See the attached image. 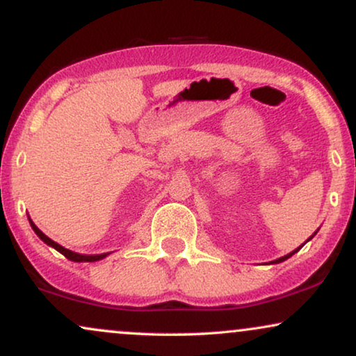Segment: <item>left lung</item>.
Listing matches in <instances>:
<instances>
[{"instance_id":"obj_1","label":"left lung","mask_w":356,"mask_h":356,"mask_svg":"<svg viewBox=\"0 0 356 356\" xmlns=\"http://www.w3.org/2000/svg\"><path fill=\"white\" fill-rule=\"evenodd\" d=\"M317 231H319V229H317ZM317 231H316V233H317ZM316 233H314V234H312V236H311V238H309V239H307V241H311L312 238H314V236H316ZM307 241H306V243H307ZM306 243H305V244H306ZM305 244H301V245H300V248H298V249H295V250H293V252H290V254H286V255H283V257H280V259H277V260H272V262H268V264H280V262H283V260L290 259V257H291V255H293V254H296V252H298V250H300V249H301V248H302V245H305Z\"/></svg>"}]
</instances>
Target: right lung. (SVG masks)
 I'll return each mask as SVG.
<instances>
[{"label":"right lung","instance_id":"1","mask_svg":"<svg viewBox=\"0 0 356 356\" xmlns=\"http://www.w3.org/2000/svg\"><path fill=\"white\" fill-rule=\"evenodd\" d=\"M29 222H31V226H32V229H34V233L39 236V238L44 241V243L47 244V245H50V248H54V249H56L58 250L60 254H63L66 259L68 260H73V262H97V260H102V259H106L108 254L111 252H107V254H96V255H86V254H78V252H73V250H70V249H66V248H63V245H60L58 243H55V241H51L49 236H45L44 233H42V231L39 229V227H37L35 225H34V221L31 220L29 218Z\"/></svg>","mask_w":356,"mask_h":356}]
</instances>
